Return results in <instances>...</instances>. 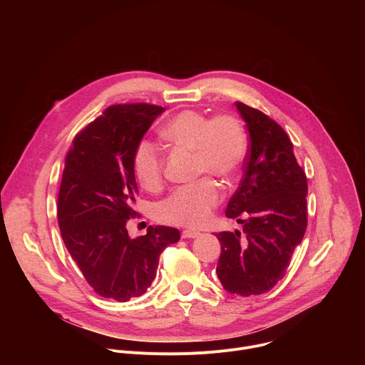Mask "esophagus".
Instances as JSON below:
<instances>
[{
	"label": "esophagus",
	"mask_w": 365,
	"mask_h": 365,
	"mask_svg": "<svg viewBox=\"0 0 365 365\" xmlns=\"http://www.w3.org/2000/svg\"><path fill=\"white\" fill-rule=\"evenodd\" d=\"M199 235H200V232L195 231V230H183V232H182V238H196Z\"/></svg>",
	"instance_id": "34e87169"
}]
</instances>
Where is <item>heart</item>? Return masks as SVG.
Here are the masks:
<instances>
[{
    "mask_svg": "<svg viewBox=\"0 0 365 365\" xmlns=\"http://www.w3.org/2000/svg\"><path fill=\"white\" fill-rule=\"evenodd\" d=\"M170 144L195 153V170L228 179L240 169L247 148L241 123L232 115L210 118L199 111H182L163 128ZM133 169L147 189L159 187L163 178V155L150 140H141L133 154ZM221 200L220 187L210 179L173 192L155 207L158 220L178 227L196 228L207 222Z\"/></svg>",
    "mask_w": 365,
    "mask_h": 365,
    "instance_id": "heart-1",
    "label": "heart"
}]
</instances>
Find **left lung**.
I'll return each instance as SVG.
<instances>
[{"label": "left lung", "mask_w": 365, "mask_h": 365, "mask_svg": "<svg viewBox=\"0 0 365 365\" xmlns=\"http://www.w3.org/2000/svg\"><path fill=\"white\" fill-rule=\"evenodd\" d=\"M235 107L250 133L244 176L225 215L241 232H220L217 274L238 296L269 292L283 279L307 225V180L286 131L270 117L242 102Z\"/></svg>", "instance_id": "1"}]
</instances>
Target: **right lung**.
Instances as JSON below:
<instances>
[{
  "instance_id": "right-lung-1",
  "label": "right lung",
  "mask_w": 365,
  "mask_h": 365,
  "mask_svg": "<svg viewBox=\"0 0 365 365\" xmlns=\"http://www.w3.org/2000/svg\"><path fill=\"white\" fill-rule=\"evenodd\" d=\"M165 108L118 103L79 131L66 154L58 197L63 242L88 284L102 297L127 302L151 286L162 251L180 240L176 228L155 225L130 238L138 192L133 154Z\"/></svg>"
}]
</instances>
